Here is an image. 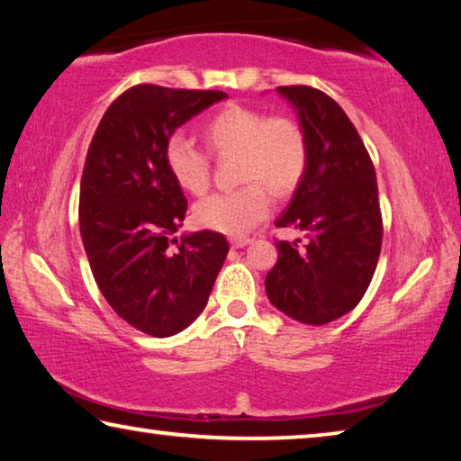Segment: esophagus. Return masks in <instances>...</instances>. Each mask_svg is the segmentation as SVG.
Returning <instances> with one entry per match:
<instances>
[{"label":"esophagus","mask_w":461,"mask_h":461,"mask_svg":"<svg viewBox=\"0 0 461 461\" xmlns=\"http://www.w3.org/2000/svg\"><path fill=\"white\" fill-rule=\"evenodd\" d=\"M249 241H252V240L241 236V238H231V240H230V244H231V248H244V246H248V244H249Z\"/></svg>","instance_id":"obj_1"}]
</instances>
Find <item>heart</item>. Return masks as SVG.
Masks as SVG:
<instances>
[{
    "label": "heart",
    "instance_id": "obj_1",
    "mask_svg": "<svg viewBox=\"0 0 461 461\" xmlns=\"http://www.w3.org/2000/svg\"><path fill=\"white\" fill-rule=\"evenodd\" d=\"M203 136L215 154H240L236 191L209 194L194 207V220L207 230L225 236H244L270 212V193L285 197L305 176L309 144L303 128L291 118H268L260 109L228 105L203 126ZM165 162L176 185L191 194L209 186V154L191 138L173 134L165 144Z\"/></svg>",
    "mask_w": 461,
    "mask_h": 461
}]
</instances>
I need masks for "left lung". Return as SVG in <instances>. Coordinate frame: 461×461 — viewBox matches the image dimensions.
<instances>
[{
  "label": "left lung",
  "mask_w": 461,
  "mask_h": 461,
  "mask_svg": "<svg viewBox=\"0 0 461 461\" xmlns=\"http://www.w3.org/2000/svg\"><path fill=\"white\" fill-rule=\"evenodd\" d=\"M294 107L309 144L305 176L276 228L305 233V246L276 241L267 275L272 305L294 321L325 325L352 311L368 288L382 246L378 185L370 154L346 112L323 91L276 89Z\"/></svg>",
  "instance_id": "1"
}]
</instances>
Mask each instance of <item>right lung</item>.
Listing matches in <instances>:
<instances>
[{
    "instance_id": "add662e5",
    "label": "right lung",
    "mask_w": 461,
    "mask_h": 461,
    "mask_svg": "<svg viewBox=\"0 0 461 461\" xmlns=\"http://www.w3.org/2000/svg\"><path fill=\"white\" fill-rule=\"evenodd\" d=\"M225 97L136 85L109 105L85 158L79 225L91 272L109 307L154 338L201 315L230 252L217 231L170 238L186 199L165 162L175 130Z\"/></svg>"
}]
</instances>
